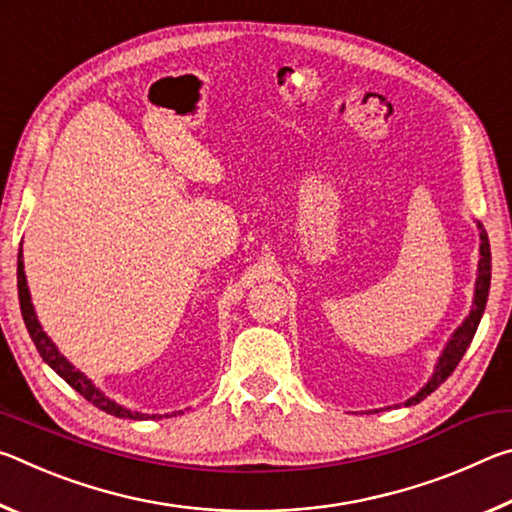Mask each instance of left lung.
Listing matches in <instances>:
<instances>
[{
  "instance_id": "8db88e82",
  "label": "left lung",
  "mask_w": 512,
  "mask_h": 512,
  "mask_svg": "<svg viewBox=\"0 0 512 512\" xmlns=\"http://www.w3.org/2000/svg\"><path fill=\"white\" fill-rule=\"evenodd\" d=\"M481 228V259H479V277H476V291H474V307L470 311V316L465 318V323L456 329L452 339H449L447 348L443 352V357H440L438 366H436V372H433V377L429 379V384L422 388V391L411 397L409 402H406V406L409 404H418L420 400H424V397L431 395L436 388L443 384V381L452 375V372L456 370L458 361L463 359L465 350L470 348V343L474 339L476 334V327H479L481 323V316H483V309H485V302H488V291H490V241H488V232L483 230V225H479Z\"/></svg>"
}]
</instances>
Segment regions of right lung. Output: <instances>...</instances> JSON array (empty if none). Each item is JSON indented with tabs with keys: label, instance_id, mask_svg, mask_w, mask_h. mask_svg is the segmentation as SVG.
Segmentation results:
<instances>
[{
	"label": "right lung",
	"instance_id": "add662e5",
	"mask_svg": "<svg viewBox=\"0 0 512 512\" xmlns=\"http://www.w3.org/2000/svg\"><path fill=\"white\" fill-rule=\"evenodd\" d=\"M17 296H20V309H22V318H24V325H27L29 334H31V341L36 343V348L40 352V357L45 359L51 368H54L60 377H63L69 386L74 388L76 393H81L85 400L92 402L97 409L106 411L110 415H115V418H128V420H146L149 415L144 413H133L124 409V406L115 404L112 400H108L106 395H103L97 386L92 384V381L83 375V372L76 370L72 363H69L63 354L56 350V345L49 341V336L42 332V327L36 318V311H33L31 305V296H29V287H27V277H24V262H22V250L17 253ZM155 418V415H151ZM162 418V415H158Z\"/></svg>",
	"mask_w": 512,
	"mask_h": 512
}]
</instances>
